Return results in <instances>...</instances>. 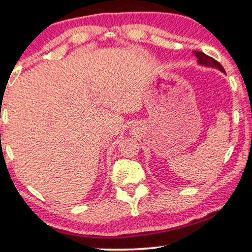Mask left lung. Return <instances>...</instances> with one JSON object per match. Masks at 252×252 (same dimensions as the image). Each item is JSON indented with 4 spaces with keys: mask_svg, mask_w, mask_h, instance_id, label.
Instances as JSON below:
<instances>
[{
    "mask_svg": "<svg viewBox=\"0 0 252 252\" xmlns=\"http://www.w3.org/2000/svg\"><path fill=\"white\" fill-rule=\"evenodd\" d=\"M193 54H195V56L197 57V62H198V64L203 65V66L218 68V69H220V72L225 73L222 65H220L218 61H215L214 59H212V57L207 56L206 54H204L203 52H197V50H195Z\"/></svg>",
    "mask_w": 252,
    "mask_h": 252,
    "instance_id": "8db88e82",
    "label": "left lung"
}]
</instances>
